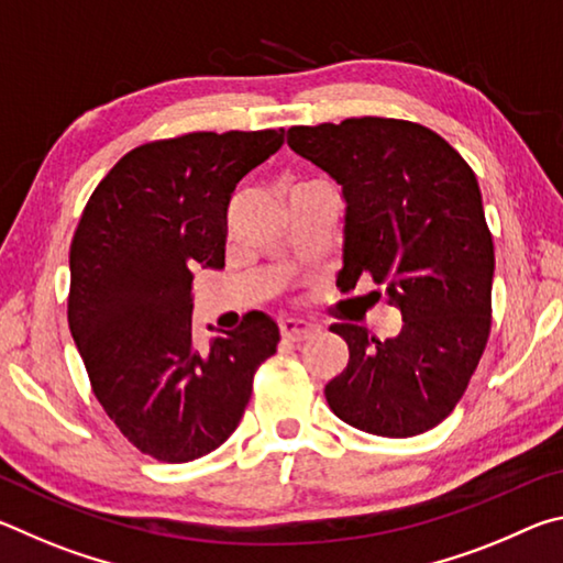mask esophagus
Returning <instances> with one entry per match:
<instances>
[{
	"mask_svg": "<svg viewBox=\"0 0 563 563\" xmlns=\"http://www.w3.org/2000/svg\"><path fill=\"white\" fill-rule=\"evenodd\" d=\"M280 332H283L285 340L302 342V340L316 335V325H312V322H308V320H300V318H288V320L280 322Z\"/></svg>",
	"mask_w": 563,
	"mask_h": 563,
	"instance_id": "obj_1",
	"label": "esophagus"
}]
</instances>
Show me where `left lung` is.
Here are the masks:
<instances>
[{
  "mask_svg": "<svg viewBox=\"0 0 563 563\" xmlns=\"http://www.w3.org/2000/svg\"><path fill=\"white\" fill-rule=\"evenodd\" d=\"M288 146L342 188L338 278L369 273L402 316L387 340L330 325L350 350L325 385L330 409L379 437L432 430L462 399L492 325L494 245L474 170L434 131L399 119L292 126Z\"/></svg>",
  "mask_w": 563,
  "mask_h": 563,
  "instance_id": "left-lung-1",
  "label": "left lung"
}]
</instances>
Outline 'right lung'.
Returning a JSON list of instances; mask_svg holds the SVG:
<instances>
[{
  "mask_svg": "<svg viewBox=\"0 0 563 563\" xmlns=\"http://www.w3.org/2000/svg\"><path fill=\"white\" fill-rule=\"evenodd\" d=\"M285 131H198L129 151L76 228L69 330L93 395L133 446L190 462L241 424L278 322L247 312L194 345V271L225 265L235 186L283 146Z\"/></svg>",
  "mask_w": 563,
  "mask_h": 563,
  "instance_id": "right-lung-1",
  "label": "right lung"
}]
</instances>
